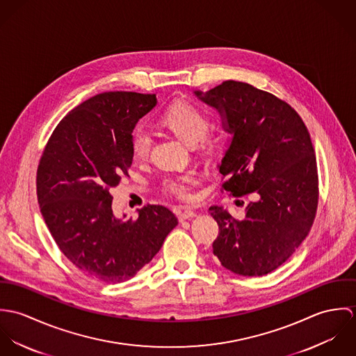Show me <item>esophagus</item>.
I'll list each match as a JSON object with an SVG mask.
<instances>
[{"instance_id": "esophagus-1", "label": "esophagus", "mask_w": 356, "mask_h": 356, "mask_svg": "<svg viewBox=\"0 0 356 356\" xmlns=\"http://www.w3.org/2000/svg\"><path fill=\"white\" fill-rule=\"evenodd\" d=\"M195 216H196V212H195V211H192L191 208H188V209H185L184 212H181V213H179L178 219H179V222H184V220L192 219V218H195Z\"/></svg>"}]
</instances>
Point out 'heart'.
I'll list each match as a JSON object with an SVG mask.
<instances>
[{
  "label": "heart",
  "instance_id": "heart-1",
  "mask_svg": "<svg viewBox=\"0 0 356 356\" xmlns=\"http://www.w3.org/2000/svg\"><path fill=\"white\" fill-rule=\"evenodd\" d=\"M161 122L171 131H174L186 144H196L203 138L208 130L209 120L202 109L191 102H179L172 104L163 115ZM204 147H212L213 141L208 137L203 138ZM152 137L148 129L138 126L133 130L130 137V148L134 159H145L151 152ZM197 184V177L193 172H186L164 181V191L178 200L191 202L193 196V186Z\"/></svg>",
  "mask_w": 356,
  "mask_h": 356
}]
</instances>
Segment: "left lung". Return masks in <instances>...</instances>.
<instances>
[{
	"mask_svg": "<svg viewBox=\"0 0 356 356\" xmlns=\"http://www.w3.org/2000/svg\"><path fill=\"white\" fill-rule=\"evenodd\" d=\"M195 95L222 116L232 134L218 165L232 196L254 193L243 219L222 207L213 254L227 270L259 277L285 263L305 241L318 207V171L309 133L299 113L250 83L225 81Z\"/></svg>",
	"mask_w": 356,
	"mask_h": 356,
	"instance_id": "obj_1",
	"label": "left lung"
}]
</instances>
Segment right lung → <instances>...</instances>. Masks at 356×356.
I'll use <instances>...</instances> for the list:
<instances>
[{
  "label": "right lung",
  "instance_id": "1",
  "mask_svg": "<svg viewBox=\"0 0 356 356\" xmlns=\"http://www.w3.org/2000/svg\"><path fill=\"white\" fill-rule=\"evenodd\" d=\"M156 102V95L106 92L79 104L57 124L38 164V204L53 240L105 284L134 277L178 225L163 205H145L137 219L112 211L109 191L133 163L131 133Z\"/></svg>",
  "mask_w": 356,
  "mask_h": 356
}]
</instances>
